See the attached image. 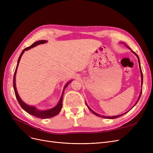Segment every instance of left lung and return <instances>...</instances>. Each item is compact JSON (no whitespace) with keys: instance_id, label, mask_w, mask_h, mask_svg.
Listing matches in <instances>:
<instances>
[{"instance_id":"8db88e82","label":"left lung","mask_w":153,"mask_h":153,"mask_svg":"<svg viewBox=\"0 0 153 153\" xmlns=\"http://www.w3.org/2000/svg\"><path fill=\"white\" fill-rule=\"evenodd\" d=\"M129 48V47H128ZM131 50V52L133 53H135L136 55H137V58H138V64H139V68H140V74H141V81H142V82H141V84H142H142H143V74H142V69H141V66H140V59H139V57H138V55L135 53V52H134L133 50H131V48H129ZM142 89L141 90V92H140V95H139V97H138V100H137V101L136 102V103L134 105V106H135L137 103V102L138 101V100H139V99H140V96H141V94H142ZM86 105H87V106L88 107V108H89L91 112L93 113L94 114H95L96 115H97V116H99V117H103V118H106V119H115V118H117V117H120V116H121V115H124V114H126V113H127V112H126V113H124V114H121V115H115V116H112V117H107V116H101V115H99V114H98L97 113H96L95 112H94L93 110H91L90 108H89V106L87 105V104L86 103Z\"/></svg>"}]
</instances>
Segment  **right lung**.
<instances>
[{"mask_svg": "<svg viewBox=\"0 0 153 153\" xmlns=\"http://www.w3.org/2000/svg\"><path fill=\"white\" fill-rule=\"evenodd\" d=\"M47 41L46 40H40V41H38L35 42L34 43L32 44L31 46L29 47H27L25 48L24 50L22 51V52L21 53L20 55L19 58H18V63H17V65H16V68L15 69V74H14V76H13V88H14V91H15V96H16V98L18 101V103H19L20 105L21 106V107L24 109L25 111L27 113H29V114H31L32 115H34V116H36L38 118H41V119H47V118H50V117H52L53 116H55V115H57L60 112H61V108L62 107V99H63V94H64V89H66V87L68 86V85L70 83L71 81H69L67 84H66V85L64 86V90L62 92V94L61 96V98L60 99L59 101L58 104L55 106V107L49 109V110H40L38 108H36L35 106H29L28 105H27L26 103H25L24 101H23L21 98H20L19 95L18 94V92L16 91V84H15V76H16V70H17V68L18 66V64L20 62V60L22 57V55H23V53H24V52L25 50H28L32 48H33L37 45H39L40 44H43L47 43Z\"/></svg>", "mask_w": 153, "mask_h": 153, "instance_id": "1", "label": "right lung"}]
</instances>
